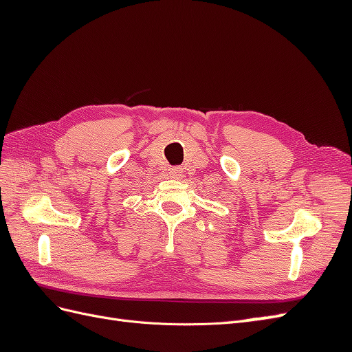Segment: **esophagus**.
I'll return each instance as SVG.
<instances>
[{
	"instance_id": "obj_1",
	"label": "esophagus",
	"mask_w": 352,
	"mask_h": 352,
	"mask_svg": "<svg viewBox=\"0 0 352 352\" xmlns=\"http://www.w3.org/2000/svg\"><path fill=\"white\" fill-rule=\"evenodd\" d=\"M182 175H184V168H180V167H170L168 168V176L170 177L179 179V177H182Z\"/></svg>"
}]
</instances>
